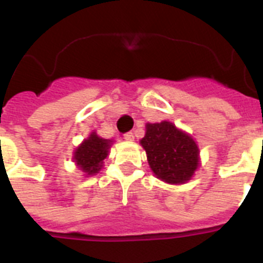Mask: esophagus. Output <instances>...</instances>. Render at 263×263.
<instances>
[{"instance_id":"1","label":"esophagus","mask_w":263,"mask_h":263,"mask_svg":"<svg viewBox=\"0 0 263 263\" xmlns=\"http://www.w3.org/2000/svg\"><path fill=\"white\" fill-rule=\"evenodd\" d=\"M124 139H126V141H133V139H134L133 132H127V133H125L124 134Z\"/></svg>"}]
</instances>
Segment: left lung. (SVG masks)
<instances>
[{
	"mask_svg": "<svg viewBox=\"0 0 263 263\" xmlns=\"http://www.w3.org/2000/svg\"><path fill=\"white\" fill-rule=\"evenodd\" d=\"M148 164L157 178L171 184H180L191 179L199 167V148L191 137L163 121L146 125L141 139Z\"/></svg>",
	"mask_w": 263,
	"mask_h": 263,
	"instance_id": "1",
	"label": "left lung"
}]
</instances>
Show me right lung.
I'll list each match as a JSON object with an SVG mask.
<instances>
[{
	"label": "right lung",
	"mask_w": 263,
	"mask_h": 263,
	"mask_svg": "<svg viewBox=\"0 0 263 263\" xmlns=\"http://www.w3.org/2000/svg\"><path fill=\"white\" fill-rule=\"evenodd\" d=\"M111 141L100 138L96 133H92L84 142L76 148L73 159L88 175L96 174L103 166V160L108 155Z\"/></svg>",
	"instance_id": "add662e5"
}]
</instances>
